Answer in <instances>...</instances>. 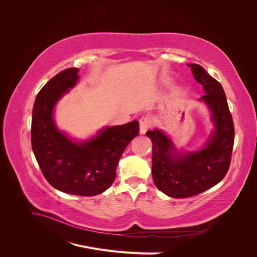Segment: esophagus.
<instances>
[{
    "mask_svg": "<svg viewBox=\"0 0 257 257\" xmlns=\"http://www.w3.org/2000/svg\"><path fill=\"white\" fill-rule=\"evenodd\" d=\"M151 124H152V121L149 116L143 115L142 118L139 119V131H141V134H145L148 131V128L151 126Z\"/></svg>",
    "mask_w": 257,
    "mask_h": 257,
    "instance_id": "obj_1",
    "label": "esophagus"
}]
</instances>
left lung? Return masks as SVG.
Returning a JSON list of instances; mask_svg holds the SVG:
<instances>
[{"mask_svg":"<svg viewBox=\"0 0 257 257\" xmlns=\"http://www.w3.org/2000/svg\"><path fill=\"white\" fill-rule=\"evenodd\" d=\"M206 94L200 97L212 112L214 131L198 151L178 153L160 130L148 131L152 142V177L157 188L174 198L195 196L219 183L230 165L235 128L221 83L204 67L189 64Z\"/></svg>","mask_w":257,"mask_h":257,"instance_id":"left-lung-1","label":"left lung"}]
</instances>
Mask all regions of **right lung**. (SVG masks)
Wrapping results in <instances>:
<instances>
[{
    "instance_id": "add662e5",
    "label": "right lung",
    "mask_w": 257,
    "mask_h": 257,
    "mask_svg": "<svg viewBox=\"0 0 257 257\" xmlns=\"http://www.w3.org/2000/svg\"><path fill=\"white\" fill-rule=\"evenodd\" d=\"M78 68H66L46 83L35 98L31 143L44 177L54 189L79 196L103 193L115 179L123 151L139 134L138 121L102 130L90 141L75 143L60 132L53 121V108L72 89Z\"/></svg>"
}]
</instances>
